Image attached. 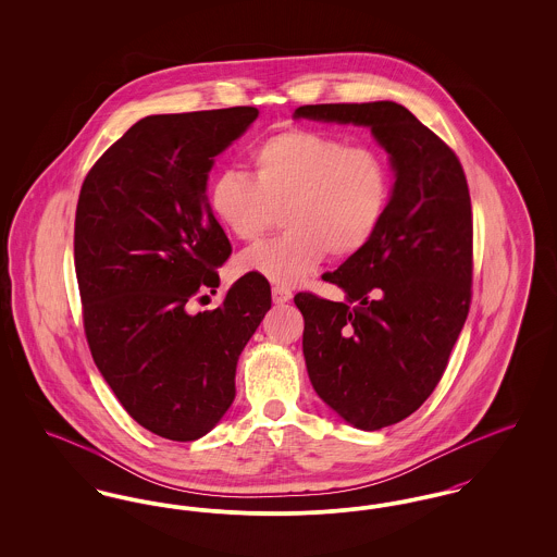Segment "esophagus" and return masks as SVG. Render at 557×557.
<instances>
[{
	"label": "esophagus",
	"mask_w": 557,
	"mask_h": 557,
	"mask_svg": "<svg viewBox=\"0 0 557 557\" xmlns=\"http://www.w3.org/2000/svg\"><path fill=\"white\" fill-rule=\"evenodd\" d=\"M271 296H273V302L275 305H284V302H288L292 298V292L288 288H282V286H275L273 290H271Z\"/></svg>",
	"instance_id": "1"
}]
</instances>
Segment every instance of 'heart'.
Wrapping results in <instances>:
<instances>
[{
	"instance_id": "b5f03b06",
	"label": "heart",
	"mask_w": 557,
	"mask_h": 557,
	"mask_svg": "<svg viewBox=\"0 0 557 557\" xmlns=\"http://www.w3.org/2000/svg\"><path fill=\"white\" fill-rule=\"evenodd\" d=\"M252 175L223 171L207 191L212 219L234 238L255 242L282 209L284 236L244 250L242 273L277 286L305 282L323 257L346 259L377 234L393 196L388 160L334 133L290 127L252 146Z\"/></svg>"
}]
</instances>
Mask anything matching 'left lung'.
<instances>
[{
	"label": "left lung",
	"mask_w": 557,
	"mask_h": 557,
	"mask_svg": "<svg viewBox=\"0 0 557 557\" xmlns=\"http://www.w3.org/2000/svg\"><path fill=\"white\" fill-rule=\"evenodd\" d=\"M294 119L368 127L395 186L370 244L323 280L345 302L294 296L319 398L359 430L397 424L441 382L472 298V205L449 146L397 102L313 104Z\"/></svg>",
	"instance_id": "8db88e82"
}]
</instances>
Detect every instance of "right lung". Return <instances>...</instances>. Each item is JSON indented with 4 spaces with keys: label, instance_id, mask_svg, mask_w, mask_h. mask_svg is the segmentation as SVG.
<instances>
[{
    "label": "right lung",
    "instance_id": "add662e5",
    "mask_svg": "<svg viewBox=\"0 0 557 557\" xmlns=\"http://www.w3.org/2000/svg\"><path fill=\"white\" fill-rule=\"evenodd\" d=\"M257 116L252 107L146 116L81 187L75 269L91 357L133 420L169 441L221 422L239 352L271 309L269 282L246 273L221 307L189 313L232 255L207 205L214 157Z\"/></svg>",
    "mask_w": 557,
    "mask_h": 557
}]
</instances>
